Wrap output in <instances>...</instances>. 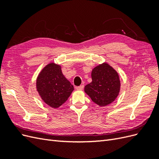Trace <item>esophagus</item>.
Returning <instances> with one entry per match:
<instances>
[{
  "label": "esophagus",
  "instance_id": "obj_1",
  "mask_svg": "<svg viewBox=\"0 0 159 159\" xmlns=\"http://www.w3.org/2000/svg\"><path fill=\"white\" fill-rule=\"evenodd\" d=\"M84 87V85H81L80 86H78V87H77L76 89L78 90V91H81V90H83Z\"/></svg>",
  "mask_w": 159,
  "mask_h": 159
}]
</instances>
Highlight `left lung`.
Segmentation results:
<instances>
[{
  "label": "left lung",
  "mask_w": 159,
  "mask_h": 159,
  "mask_svg": "<svg viewBox=\"0 0 159 159\" xmlns=\"http://www.w3.org/2000/svg\"><path fill=\"white\" fill-rule=\"evenodd\" d=\"M92 81L84 88V91L100 107L113 103L120 92L121 81L117 71L106 62L95 66L91 71Z\"/></svg>",
  "instance_id": "1"
}]
</instances>
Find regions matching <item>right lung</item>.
<instances>
[{
	"instance_id": "obj_1",
	"label": "right lung",
	"mask_w": 159,
	"mask_h": 159,
	"mask_svg": "<svg viewBox=\"0 0 159 159\" xmlns=\"http://www.w3.org/2000/svg\"><path fill=\"white\" fill-rule=\"evenodd\" d=\"M36 91L40 98L48 106L57 109L64 104L74 90V86L64 75L61 66L50 62L38 75Z\"/></svg>"
}]
</instances>
